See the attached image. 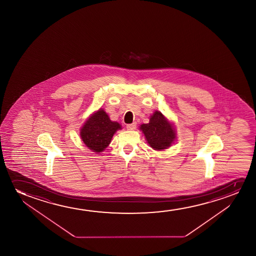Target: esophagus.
<instances>
[{
	"label": "esophagus",
	"mask_w": 256,
	"mask_h": 256,
	"mask_svg": "<svg viewBox=\"0 0 256 256\" xmlns=\"http://www.w3.org/2000/svg\"><path fill=\"white\" fill-rule=\"evenodd\" d=\"M136 122H133L126 125V130H136Z\"/></svg>",
	"instance_id": "34e87169"
}]
</instances>
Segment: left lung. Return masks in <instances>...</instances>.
Segmentation results:
<instances>
[{
    "label": "left lung",
    "mask_w": 256,
    "mask_h": 256,
    "mask_svg": "<svg viewBox=\"0 0 256 256\" xmlns=\"http://www.w3.org/2000/svg\"><path fill=\"white\" fill-rule=\"evenodd\" d=\"M139 130L144 134L148 144L154 150H164L176 140L174 124L160 111H154L150 117V122L142 124Z\"/></svg>",
    "instance_id": "obj_1"
}]
</instances>
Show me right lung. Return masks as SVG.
<instances>
[{"label":"right lung","instance_id":"right-lung-1","mask_svg":"<svg viewBox=\"0 0 256 256\" xmlns=\"http://www.w3.org/2000/svg\"><path fill=\"white\" fill-rule=\"evenodd\" d=\"M120 130L122 125L111 120L105 110L100 108L92 112L81 126V140L90 150L98 154L105 150L114 134Z\"/></svg>","mask_w":256,"mask_h":256}]
</instances>
